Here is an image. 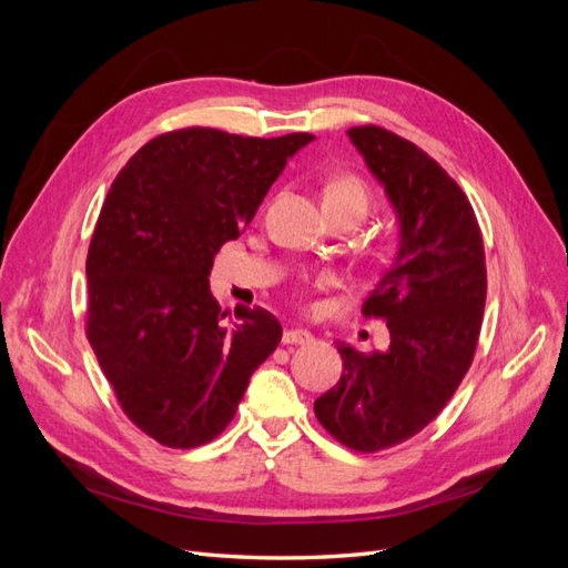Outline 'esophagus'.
<instances>
[{"label": "esophagus", "mask_w": 568, "mask_h": 568, "mask_svg": "<svg viewBox=\"0 0 568 568\" xmlns=\"http://www.w3.org/2000/svg\"><path fill=\"white\" fill-rule=\"evenodd\" d=\"M311 341H313V334L307 329H301V326H296V329L291 326V329L282 334L284 346H303V343H311Z\"/></svg>", "instance_id": "esophagus-1"}]
</instances>
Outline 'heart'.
Returning <instances> with one entry per match:
<instances>
[{
    "label": "heart",
    "instance_id": "1",
    "mask_svg": "<svg viewBox=\"0 0 568 568\" xmlns=\"http://www.w3.org/2000/svg\"><path fill=\"white\" fill-rule=\"evenodd\" d=\"M329 189H346V192H351V194H355V196H359L365 201V192H363V186H359L357 182H353V180H338V182H334Z\"/></svg>",
    "mask_w": 568,
    "mask_h": 568
}]
</instances>
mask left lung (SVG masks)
Instances as JSON below:
<instances>
[{
  "mask_svg": "<svg viewBox=\"0 0 568 568\" xmlns=\"http://www.w3.org/2000/svg\"><path fill=\"white\" fill-rule=\"evenodd\" d=\"M398 215L393 265L363 305L386 320L388 351L336 343L343 374L315 400L320 424L357 453L393 448L432 424L469 372L486 305L484 236L469 199L417 144L348 130Z\"/></svg>",
  "mask_w": 568,
  "mask_h": 568,
  "instance_id": "1",
  "label": "left lung"
}]
</instances>
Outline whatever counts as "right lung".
I'll return each mask as SVG.
<instances>
[{
	"mask_svg": "<svg viewBox=\"0 0 568 568\" xmlns=\"http://www.w3.org/2000/svg\"><path fill=\"white\" fill-rule=\"evenodd\" d=\"M313 140L165 132L109 189L88 253V338L130 422L168 448L225 432L251 374L280 346L282 324L263 307L236 305L239 322L225 324L209 274Z\"/></svg>",
	"mask_w": 568,
	"mask_h": 568,
	"instance_id": "1",
	"label": "right lung"
}]
</instances>
